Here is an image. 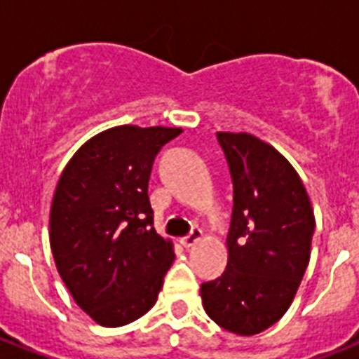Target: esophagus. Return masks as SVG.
<instances>
[{"label":"esophagus","instance_id":"34e87169","mask_svg":"<svg viewBox=\"0 0 359 359\" xmlns=\"http://www.w3.org/2000/svg\"><path fill=\"white\" fill-rule=\"evenodd\" d=\"M201 238H203L201 229H194L190 235L184 236V238H180V244L184 245V248H194V245H196Z\"/></svg>","mask_w":359,"mask_h":359}]
</instances>
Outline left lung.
Segmentation results:
<instances>
[{
    "mask_svg": "<svg viewBox=\"0 0 359 359\" xmlns=\"http://www.w3.org/2000/svg\"><path fill=\"white\" fill-rule=\"evenodd\" d=\"M233 179L227 268L201 285L203 307L236 335L270 328L290 307L304 278L315 214L289 160L245 132H218Z\"/></svg>",
    "mask_w": 359,
    "mask_h": 359,
    "instance_id": "obj_1",
    "label": "left lung"
}]
</instances>
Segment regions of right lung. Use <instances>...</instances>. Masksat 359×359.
I'll use <instances>...</instances> for the list:
<instances>
[{"instance_id": "right-lung-1", "label": "right lung", "mask_w": 359, "mask_h": 359, "mask_svg": "<svg viewBox=\"0 0 359 359\" xmlns=\"http://www.w3.org/2000/svg\"><path fill=\"white\" fill-rule=\"evenodd\" d=\"M180 128L123 124L76 151L50 208V245L74 302L100 326L143 317L173 264L171 240L152 227V163Z\"/></svg>"}]
</instances>
